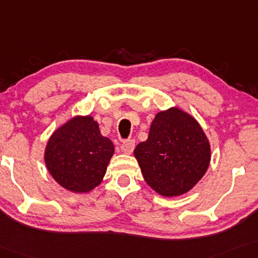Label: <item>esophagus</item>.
I'll return each mask as SVG.
<instances>
[{
    "mask_svg": "<svg viewBox=\"0 0 258 258\" xmlns=\"http://www.w3.org/2000/svg\"><path fill=\"white\" fill-rule=\"evenodd\" d=\"M134 147H136V141H134L133 139H128L124 141V143L121 144L120 146V150L122 153L125 154H131L134 150Z\"/></svg>",
    "mask_w": 258,
    "mask_h": 258,
    "instance_id": "obj_1",
    "label": "esophagus"
}]
</instances>
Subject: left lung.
Returning <instances> with one entry per match:
<instances>
[{
    "label": "left lung",
    "mask_w": 258,
    "mask_h": 258,
    "mask_svg": "<svg viewBox=\"0 0 258 258\" xmlns=\"http://www.w3.org/2000/svg\"><path fill=\"white\" fill-rule=\"evenodd\" d=\"M134 157L148 186L164 197H177L206 173L210 147L198 121L174 107L155 115L148 139L138 145Z\"/></svg>",
    "instance_id": "obj_1"
}]
</instances>
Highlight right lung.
<instances>
[{
    "label": "right lung",
    "instance_id": "add662e5",
    "mask_svg": "<svg viewBox=\"0 0 258 258\" xmlns=\"http://www.w3.org/2000/svg\"><path fill=\"white\" fill-rule=\"evenodd\" d=\"M113 153V144L92 117H76L50 138L45 164L60 186L86 193L101 182Z\"/></svg>",
    "mask_w": 258,
    "mask_h": 258
}]
</instances>
